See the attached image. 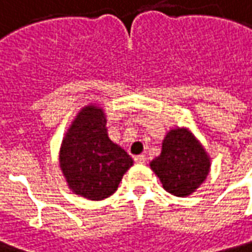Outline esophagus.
<instances>
[{"label":"esophagus","instance_id":"1","mask_svg":"<svg viewBox=\"0 0 252 252\" xmlns=\"http://www.w3.org/2000/svg\"><path fill=\"white\" fill-rule=\"evenodd\" d=\"M146 161V156L145 155H139L135 157V162H138V164H142V162Z\"/></svg>","mask_w":252,"mask_h":252}]
</instances>
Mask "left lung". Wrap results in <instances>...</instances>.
I'll use <instances>...</instances> for the list:
<instances>
[{
    "mask_svg": "<svg viewBox=\"0 0 252 252\" xmlns=\"http://www.w3.org/2000/svg\"><path fill=\"white\" fill-rule=\"evenodd\" d=\"M210 157L193 133L186 128L171 129L162 140L161 155L150 162L162 188L186 197L197 189L210 172Z\"/></svg>",
    "mask_w": 252,
    "mask_h": 252,
    "instance_id": "left-lung-1",
    "label": "left lung"
}]
</instances>
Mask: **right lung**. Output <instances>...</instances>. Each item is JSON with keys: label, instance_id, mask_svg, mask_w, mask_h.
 <instances>
[{"label": "right lung", "instance_id": "right-lung-1", "mask_svg": "<svg viewBox=\"0 0 252 252\" xmlns=\"http://www.w3.org/2000/svg\"><path fill=\"white\" fill-rule=\"evenodd\" d=\"M59 164L73 193L103 200L117 190L133 160L110 140L103 110L91 104L80 110L64 135Z\"/></svg>", "mask_w": 252, "mask_h": 252}]
</instances>
